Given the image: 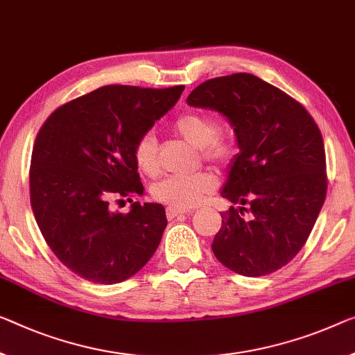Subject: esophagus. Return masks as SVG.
Masks as SVG:
<instances>
[{
	"label": "esophagus",
	"mask_w": 355,
	"mask_h": 355,
	"mask_svg": "<svg viewBox=\"0 0 355 355\" xmlns=\"http://www.w3.org/2000/svg\"><path fill=\"white\" fill-rule=\"evenodd\" d=\"M192 211H185V209H176V208H170L168 206L166 208V217L168 219H174V217H178L179 214H190Z\"/></svg>",
	"instance_id": "obj_1"
}]
</instances>
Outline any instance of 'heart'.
I'll return each mask as SVG.
<instances>
[{"label":"heart","instance_id":"obj_1","mask_svg":"<svg viewBox=\"0 0 355 355\" xmlns=\"http://www.w3.org/2000/svg\"><path fill=\"white\" fill-rule=\"evenodd\" d=\"M173 130L195 147L205 162L217 168H230L238 159V141L230 135L219 133L217 117L205 111H187L179 114L173 122ZM135 165L146 176L159 173L157 141L150 133L141 135L133 147ZM216 181L208 171H198L190 176H166L152 185L150 193L155 201L176 209H190L200 203L214 189Z\"/></svg>","mask_w":355,"mask_h":355}]
</instances>
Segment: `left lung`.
<instances>
[{"label": "left lung", "instance_id": "8db88e82", "mask_svg": "<svg viewBox=\"0 0 355 355\" xmlns=\"http://www.w3.org/2000/svg\"><path fill=\"white\" fill-rule=\"evenodd\" d=\"M187 103L223 114L239 146L222 190L234 206L220 214L212 241L216 259L250 277L282 268L304 246L325 201L318 123L286 92L248 73L206 80Z\"/></svg>", "mask_w": 355, "mask_h": 355}]
</instances>
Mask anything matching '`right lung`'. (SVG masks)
Wrapping results in <instances>:
<instances>
[{"label": "right lung", "instance_id": "right-lung-1", "mask_svg": "<svg viewBox=\"0 0 355 355\" xmlns=\"http://www.w3.org/2000/svg\"><path fill=\"white\" fill-rule=\"evenodd\" d=\"M184 85H105L57 107L37 132L30 200L37 227L57 259L85 281L117 284L136 275L159 248L165 208L135 201L143 193L133 147L176 105ZM123 201V200H119Z\"/></svg>", "mask_w": 355, "mask_h": 355}]
</instances>
